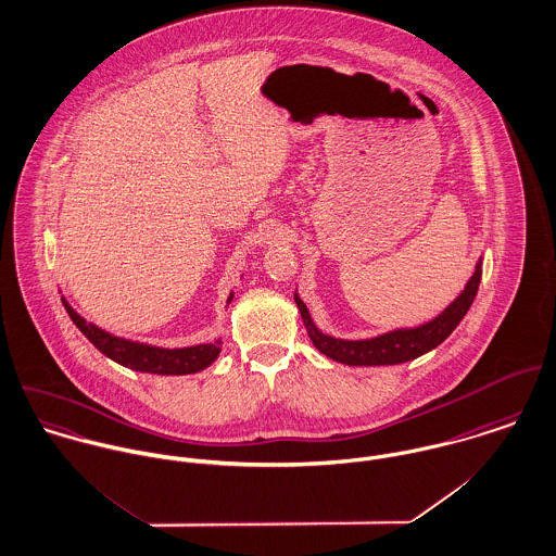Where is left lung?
Instances as JSON below:
<instances>
[{
	"label": "left lung",
	"mask_w": 556,
	"mask_h": 556,
	"mask_svg": "<svg viewBox=\"0 0 556 556\" xmlns=\"http://www.w3.org/2000/svg\"><path fill=\"white\" fill-rule=\"evenodd\" d=\"M482 279V257L476 264V270L471 279L467 281L465 290L443 308L439 315H434L429 321L407 328H394L388 332H381L370 339H339L332 334H326L317 328L313 321L307 305L299 296V290L294 292V301L301 311V317L305 321L308 337L313 345L328 358L350 365V367H381V365H401L409 363L418 356H425L427 352L434 350L439 343H443L454 328L460 324L465 313L471 307L478 288Z\"/></svg>",
	"instance_id": "8db88e82"
}]
</instances>
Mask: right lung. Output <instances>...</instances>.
<instances>
[{
    "instance_id": "1",
    "label": "right lung",
    "mask_w": 556,
    "mask_h": 556,
    "mask_svg": "<svg viewBox=\"0 0 556 556\" xmlns=\"http://www.w3.org/2000/svg\"><path fill=\"white\" fill-rule=\"evenodd\" d=\"M235 292L228 296V305L232 303ZM63 307L67 311L70 319L76 324V328L111 361L117 365L140 372H153V375H189L198 370L206 369L211 363L217 361L222 352V339H215L213 343H200L191 348H157L140 341H131L125 337L111 334L109 330H102L100 326L87 321L80 317L70 303L62 296Z\"/></svg>"
}]
</instances>
